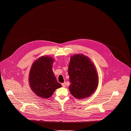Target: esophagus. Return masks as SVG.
Instances as JSON below:
<instances>
[{
  "instance_id": "esophagus-1",
  "label": "esophagus",
  "mask_w": 131,
  "mask_h": 131,
  "mask_svg": "<svg viewBox=\"0 0 131 131\" xmlns=\"http://www.w3.org/2000/svg\"><path fill=\"white\" fill-rule=\"evenodd\" d=\"M62 86L63 87H66V84H65V82L62 83Z\"/></svg>"
}]
</instances>
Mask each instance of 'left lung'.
I'll list each match as a JSON object with an SVG mask.
<instances>
[{
    "mask_svg": "<svg viewBox=\"0 0 131 131\" xmlns=\"http://www.w3.org/2000/svg\"><path fill=\"white\" fill-rule=\"evenodd\" d=\"M70 84L69 89L77 99L89 97L96 90L98 85V76L93 63L82 54L71 57L68 66Z\"/></svg>",
    "mask_w": 131,
    "mask_h": 131,
    "instance_id": "left-lung-1",
    "label": "left lung"
}]
</instances>
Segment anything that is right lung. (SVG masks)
<instances>
[{
	"label": "right lung",
	"mask_w": 131,
	"mask_h": 131,
	"mask_svg": "<svg viewBox=\"0 0 131 131\" xmlns=\"http://www.w3.org/2000/svg\"><path fill=\"white\" fill-rule=\"evenodd\" d=\"M53 58L42 56L33 63L30 70V87L35 94L42 98H49L56 89L62 87L53 74Z\"/></svg>",
	"instance_id": "obj_1"
}]
</instances>
